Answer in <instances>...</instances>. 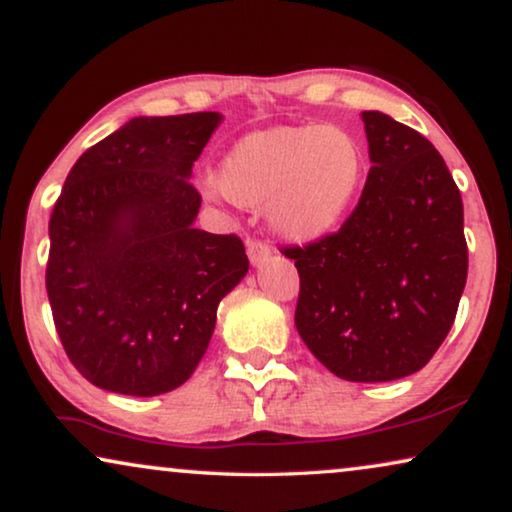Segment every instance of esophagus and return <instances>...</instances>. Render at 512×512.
Wrapping results in <instances>:
<instances>
[{"instance_id":"34e87169","label":"esophagus","mask_w":512,"mask_h":512,"mask_svg":"<svg viewBox=\"0 0 512 512\" xmlns=\"http://www.w3.org/2000/svg\"><path fill=\"white\" fill-rule=\"evenodd\" d=\"M271 246L269 243H262V241H248V257H250V264L253 266H262L266 259L271 257Z\"/></svg>"}]
</instances>
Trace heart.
Here are the masks:
<instances>
[{
	"instance_id": "1",
	"label": "heart",
	"mask_w": 512,
	"mask_h": 512,
	"mask_svg": "<svg viewBox=\"0 0 512 512\" xmlns=\"http://www.w3.org/2000/svg\"><path fill=\"white\" fill-rule=\"evenodd\" d=\"M364 178L357 139L329 125H280L241 136L222 157L218 185L259 208L278 236L315 243L341 225Z\"/></svg>"
}]
</instances>
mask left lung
Segmentation results:
<instances>
[{"instance_id":"left-lung-1","label":"left lung","mask_w":512,"mask_h":512,"mask_svg":"<svg viewBox=\"0 0 512 512\" xmlns=\"http://www.w3.org/2000/svg\"><path fill=\"white\" fill-rule=\"evenodd\" d=\"M371 169L341 229L285 248L299 271L294 325L334 376L385 383L420 371L455 322L469 271L464 206L420 132L362 113Z\"/></svg>"}]
</instances>
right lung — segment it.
<instances>
[{
  "label": "right lung",
  "instance_id": "1",
  "mask_svg": "<svg viewBox=\"0 0 512 512\" xmlns=\"http://www.w3.org/2000/svg\"><path fill=\"white\" fill-rule=\"evenodd\" d=\"M220 120L132 118L78 157L55 201L48 301L71 364L102 390L181 387L248 273L239 236L194 229L201 197L187 178Z\"/></svg>",
  "mask_w": 512,
  "mask_h": 512
}]
</instances>
